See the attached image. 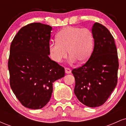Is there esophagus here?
<instances>
[{"label": "esophagus", "instance_id": "obj_1", "mask_svg": "<svg viewBox=\"0 0 126 126\" xmlns=\"http://www.w3.org/2000/svg\"><path fill=\"white\" fill-rule=\"evenodd\" d=\"M65 73H66V74H70V73H71V70H70L69 68L66 67L65 68Z\"/></svg>", "mask_w": 126, "mask_h": 126}]
</instances>
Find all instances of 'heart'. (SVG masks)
I'll list each match as a JSON object with an SVG mask.
<instances>
[{"instance_id":"obj_1","label":"heart","mask_w":126,"mask_h":126,"mask_svg":"<svg viewBox=\"0 0 126 126\" xmlns=\"http://www.w3.org/2000/svg\"><path fill=\"white\" fill-rule=\"evenodd\" d=\"M56 42L49 44L48 52L50 58L56 63H60L67 56L69 61L79 64L86 63L94 48L93 33L88 28L78 27H67L59 31Z\"/></svg>"}]
</instances>
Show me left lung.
Wrapping results in <instances>:
<instances>
[{
  "label": "left lung",
  "instance_id": "8db88e82",
  "mask_svg": "<svg viewBox=\"0 0 126 126\" xmlns=\"http://www.w3.org/2000/svg\"><path fill=\"white\" fill-rule=\"evenodd\" d=\"M92 32L94 48L91 57L72 72L76 97L83 104L94 108L104 104L116 86L118 60L114 38L108 29L95 22Z\"/></svg>",
  "mask_w": 126,
  "mask_h": 126
}]
</instances>
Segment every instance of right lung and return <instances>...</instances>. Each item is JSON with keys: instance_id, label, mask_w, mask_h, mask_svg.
I'll return each instance as SVG.
<instances>
[{"instance_id": "add662e5", "label": "right lung", "mask_w": 126, "mask_h": 126, "mask_svg": "<svg viewBox=\"0 0 126 126\" xmlns=\"http://www.w3.org/2000/svg\"><path fill=\"white\" fill-rule=\"evenodd\" d=\"M52 27L31 23L22 27L11 43L8 60L10 85L25 107L41 109L53 92V83L64 76V69L49 57Z\"/></svg>"}]
</instances>
